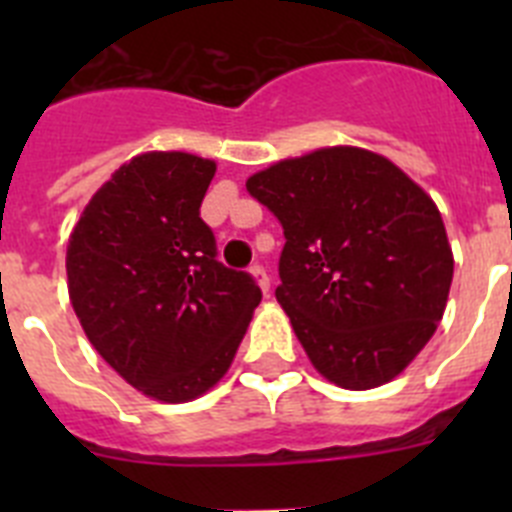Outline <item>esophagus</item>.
Wrapping results in <instances>:
<instances>
[{
	"mask_svg": "<svg viewBox=\"0 0 512 512\" xmlns=\"http://www.w3.org/2000/svg\"><path fill=\"white\" fill-rule=\"evenodd\" d=\"M251 274H253V279H256V282H259V287L264 289V292H269L271 279H269V274H266L264 266H261V264H253V266H251Z\"/></svg>",
	"mask_w": 512,
	"mask_h": 512,
	"instance_id": "1",
	"label": "esophagus"
}]
</instances>
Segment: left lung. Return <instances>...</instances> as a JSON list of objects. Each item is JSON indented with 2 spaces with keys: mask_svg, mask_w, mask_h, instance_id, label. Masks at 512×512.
<instances>
[{
  "mask_svg": "<svg viewBox=\"0 0 512 512\" xmlns=\"http://www.w3.org/2000/svg\"><path fill=\"white\" fill-rule=\"evenodd\" d=\"M246 189L282 223L277 300L312 366L343 390L395 379L436 333L454 277L431 197L348 146L279 161Z\"/></svg>",
  "mask_w": 512,
  "mask_h": 512,
  "instance_id": "1",
  "label": "left lung"
}]
</instances>
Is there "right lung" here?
Segmentation results:
<instances>
[{
    "instance_id": "add662e5",
    "label": "right lung",
    "mask_w": 512,
    "mask_h": 512,
    "mask_svg": "<svg viewBox=\"0 0 512 512\" xmlns=\"http://www.w3.org/2000/svg\"><path fill=\"white\" fill-rule=\"evenodd\" d=\"M215 164L192 153H143L89 200L66 251L81 328L135 390L187 402L228 372L261 289L217 261L200 217Z\"/></svg>"
}]
</instances>
